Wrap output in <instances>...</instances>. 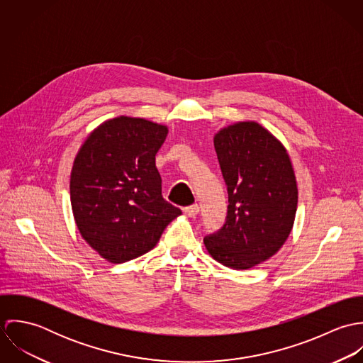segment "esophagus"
Segmentation results:
<instances>
[{
    "label": "esophagus",
    "instance_id": "obj_1",
    "mask_svg": "<svg viewBox=\"0 0 363 363\" xmlns=\"http://www.w3.org/2000/svg\"><path fill=\"white\" fill-rule=\"evenodd\" d=\"M199 212H200V207H199L197 204H193V206H190V207L184 208V213H186L187 216H190V218H194Z\"/></svg>",
    "mask_w": 363,
    "mask_h": 363
}]
</instances>
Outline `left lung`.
I'll use <instances>...</instances> for the list:
<instances>
[{"label": "left lung", "instance_id": "obj_1", "mask_svg": "<svg viewBox=\"0 0 363 363\" xmlns=\"http://www.w3.org/2000/svg\"><path fill=\"white\" fill-rule=\"evenodd\" d=\"M228 186L223 228L204 239L209 256L232 269H249L286 242L296 215V176L282 143L257 121H238L213 135Z\"/></svg>", "mask_w": 363, "mask_h": 363}]
</instances>
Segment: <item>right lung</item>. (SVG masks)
<instances>
[{
  "mask_svg": "<svg viewBox=\"0 0 363 363\" xmlns=\"http://www.w3.org/2000/svg\"><path fill=\"white\" fill-rule=\"evenodd\" d=\"M167 127L118 116L98 125L74 159L69 197L85 242L120 264L152 250L182 211L162 197L155 155Z\"/></svg>",
  "mask_w": 363,
  "mask_h": 363,
  "instance_id": "right-lung-1",
  "label": "right lung"
}]
</instances>
